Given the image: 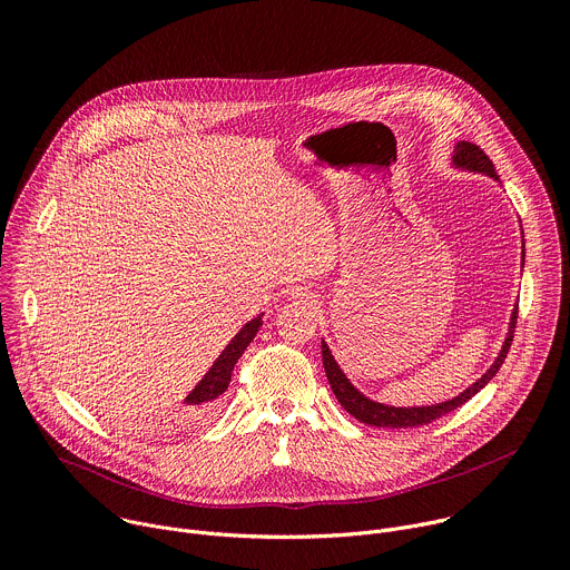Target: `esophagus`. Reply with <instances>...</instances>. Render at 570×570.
Masks as SVG:
<instances>
[{
    "label": "esophagus",
    "instance_id": "obj_1",
    "mask_svg": "<svg viewBox=\"0 0 570 570\" xmlns=\"http://www.w3.org/2000/svg\"><path fill=\"white\" fill-rule=\"evenodd\" d=\"M293 297H297V299L304 302V304H313V297H311L308 293H297V295H293Z\"/></svg>",
    "mask_w": 570,
    "mask_h": 570
}]
</instances>
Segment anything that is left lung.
Here are the masks:
<instances>
[{
    "label": "left lung",
    "instance_id": "8db88e82",
    "mask_svg": "<svg viewBox=\"0 0 570 570\" xmlns=\"http://www.w3.org/2000/svg\"><path fill=\"white\" fill-rule=\"evenodd\" d=\"M453 161L458 167L462 169H469V171H478V174H487L492 176L494 180H499V174L494 169V161L484 155V150L475 144H469V141H460L455 146V155H453ZM517 317H519V306L514 308L512 313V320H510V334L505 338V345L499 354V358L494 361V365L487 370L471 387H466L462 394H458L455 399L451 401H444V403H435V405H422V409H394V405H383V403H376L367 396H363L352 383L350 379L343 374V370L338 367V363L334 361L327 343L322 341V365H324V372H327V379H330V385L338 399V403L343 405V409L356 417L358 422L367 424V426H379V429H417V426H426L431 424L433 420L460 409L462 403H466L471 396H475L487 383H490L497 372L501 370L503 361L508 358V352H510V345L514 341V327H517Z\"/></svg>",
    "mask_w": 570,
    "mask_h": 570
}]
</instances>
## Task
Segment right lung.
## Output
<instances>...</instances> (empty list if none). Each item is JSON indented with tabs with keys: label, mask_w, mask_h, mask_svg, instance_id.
Segmentation results:
<instances>
[{
	"label": "right lung",
	"mask_w": 570,
	"mask_h": 570,
	"mask_svg": "<svg viewBox=\"0 0 570 570\" xmlns=\"http://www.w3.org/2000/svg\"><path fill=\"white\" fill-rule=\"evenodd\" d=\"M259 330H262V315L255 317L253 322H248L246 327H243L232 338V343L223 350V354L216 358V363L205 374V379L189 392V396H187L189 411L185 415L187 420H205L212 415L220 394L227 390V385L232 381V370H234L236 361L240 358L243 352H246V347L253 343V338L257 336Z\"/></svg>",
	"instance_id": "obj_1"
}]
</instances>
